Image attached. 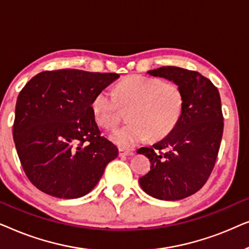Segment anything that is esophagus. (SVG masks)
Segmentation results:
<instances>
[{
  "mask_svg": "<svg viewBox=\"0 0 249 249\" xmlns=\"http://www.w3.org/2000/svg\"><path fill=\"white\" fill-rule=\"evenodd\" d=\"M119 155H120V156H131V155H134V152H132V151H125V149L120 148V149H119Z\"/></svg>",
  "mask_w": 249,
  "mask_h": 249,
  "instance_id": "obj_1",
  "label": "esophagus"
}]
</instances>
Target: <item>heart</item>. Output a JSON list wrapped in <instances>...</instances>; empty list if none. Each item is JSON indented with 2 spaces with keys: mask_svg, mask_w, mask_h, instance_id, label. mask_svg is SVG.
<instances>
[{
  "mask_svg": "<svg viewBox=\"0 0 249 249\" xmlns=\"http://www.w3.org/2000/svg\"><path fill=\"white\" fill-rule=\"evenodd\" d=\"M114 94L100 90L90 108L96 124L104 129H113L121 119V108H129L130 124L111 134L115 145L127 149L148 137L156 141L169 135L179 122L185 104L178 84L142 74L124 78L115 86Z\"/></svg>",
  "mask_w": 249,
  "mask_h": 249,
  "instance_id": "1",
  "label": "heart"
}]
</instances>
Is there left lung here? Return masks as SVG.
Masks as SVG:
<instances>
[{
	"instance_id": "1",
	"label": "left lung",
	"mask_w": 249,
	"mask_h": 249,
	"mask_svg": "<svg viewBox=\"0 0 249 249\" xmlns=\"http://www.w3.org/2000/svg\"><path fill=\"white\" fill-rule=\"evenodd\" d=\"M147 73L178 84L185 104L179 122L166 137L137 151L151 162L139 185L158 199L179 200L198 192L215 165L223 134L220 94L197 71L162 67Z\"/></svg>"
}]
</instances>
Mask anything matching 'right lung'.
Masks as SVG:
<instances>
[{"label": "right lung", "instance_id": "1", "mask_svg": "<svg viewBox=\"0 0 249 249\" xmlns=\"http://www.w3.org/2000/svg\"><path fill=\"white\" fill-rule=\"evenodd\" d=\"M118 73L43 71L19 93L13 139L27 178L40 192L78 198L97 185L117 146L102 136L90 104Z\"/></svg>", "mask_w": 249, "mask_h": 249}]
</instances>
